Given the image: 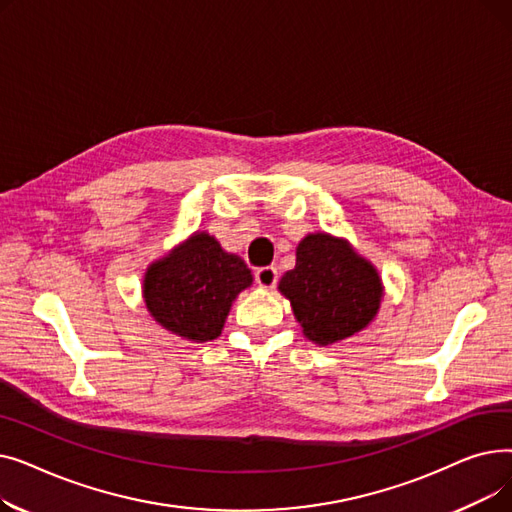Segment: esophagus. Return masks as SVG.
Returning a JSON list of instances; mask_svg holds the SVG:
<instances>
[{"label":"esophagus","instance_id":"obj_1","mask_svg":"<svg viewBox=\"0 0 512 512\" xmlns=\"http://www.w3.org/2000/svg\"><path fill=\"white\" fill-rule=\"evenodd\" d=\"M255 282L261 288H274L276 282H278V270H276V267H272V265L259 267V270L255 272Z\"/></svg>","mask_w":512,"mask_h":512}]
</instances>
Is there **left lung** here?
Segmentation results:
<instances>
[{"label":"left lung","instance_id":"obj_1","mask_svg":"<svg viewBox=\"0 0 512 512\" xmlns=\"http://www.w3.org/2000/svg\"><path fill=\"white\" fill-rule=\"evenodd\" d=\"M303 334L328 346L365 330L378 315L384 286L373 263L351 242L326 232L307 234L297 247V265L278 284Z\"/></svg>","mask_w":512,"mask_h":512}]
</instances>
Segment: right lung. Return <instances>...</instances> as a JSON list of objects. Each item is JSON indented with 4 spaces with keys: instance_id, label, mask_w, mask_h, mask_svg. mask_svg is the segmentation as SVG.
I'll use <instances>...</instances> for the list:
<instances>
[{
    "instance_id": "right-lung-1",
    "label": "right lung",
    "mask_w": 512,
    "mask_h": 512,
    "mask_svg": "<svg viewBox=\"0 0 512 512\" xmlns=\"http://www.w3.org/2000/svg\"><path fill=\"white\" fill-rule=\"evenodd\" d=\"M251 284L245 261L207 232H195L147 267L143 299L161 328L207 342L222 334L234 299Z\"/></svg>"
}]
</instances>
